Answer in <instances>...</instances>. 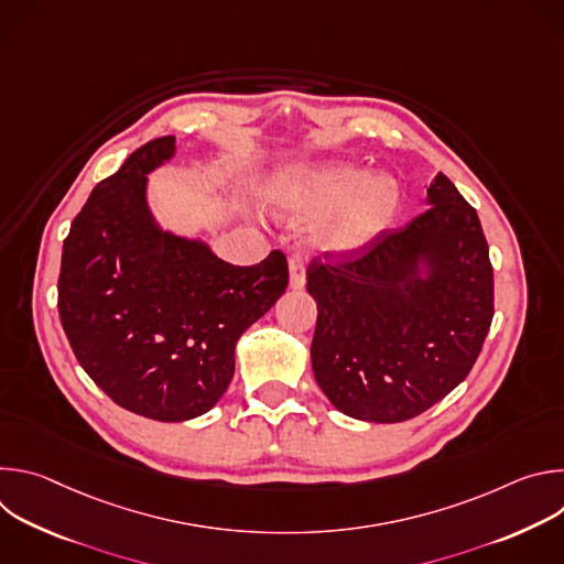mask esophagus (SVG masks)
<instances>
[{"mask_svg":"<svg viewBox=\"0 0 564 564\" xmlns=\"http://www.w3.org/2000/svg\"><path fill=\"white\" fill-rule=\"evenodd\" d=\"M288 270H290V288L301 290L305 285V265H303V261L299 257H290Z\"/></svg>","mask_w":564,"mask_h":564,"instance_id":"1","label":"esophagus"}]
</instances>
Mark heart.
I'll use <instances>...</instances> for the list:
<instances>
[{"mask_svg":"<svg viewBox=\"0 0 564 564\" xmlns=\"http://www.w3.org/2000/svg\"><path fill=\"white\" fill-rule=\"evenodd\" d=\"M290 212L326 216L316 243L328 250H355L383 227L399 209V192L388 178H368L355 165H326L301 176L283 196Z\"/></svg>","mask_w":564,"mask_h":564,"instance_id":"b5f03b06","label":"heart"}]
</instances>
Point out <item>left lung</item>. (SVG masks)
Returning <instances> with one entry per match:
<instances>
[{"instance_id": "obj_1", "label": "left lung", "mask_w": 564, "mask_h": 564, "mask_svg": "<svg viewBox=\"0 0 564 564\" xmlns=\"http://www.w3.org/2000/svg\"><path fill=\"white\" fill-rule=\"evenodd\" d=\"M431 207L368 243L307 265L312 368L341 413L377 424L429 411L477 361L494 321V265L477 212L437 174ZM432 276H416L414 259Z\"/></svg>"}]
</instances>
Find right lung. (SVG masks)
<instances>
[{
    "label": "right lung",
    "mask_w": 564,
    "mask_h": 564,
    "mask_svg": "<svg viewBox=\"0 0 564 564\" xmlns=\"http://www.w3.org/2000/svg\"><path fill=\"white\" fill-rule=\"evenodd\" d=\"M174 135L135 149L98 183L64 238L57 310L75 359L118 406L185 422L207 413L234 377V348L288 288L285 254L220 261L160 231L144 183Z\"/></svg>",
    "instance_id": "right-lung-1"
}]
</instances>
